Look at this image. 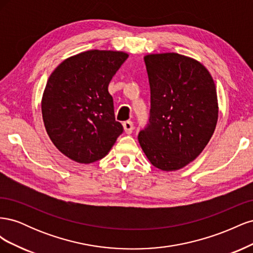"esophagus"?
Here are the masks:
<instances>
[{
	"label": "esophagus",
	"instance_id": "obj_1",
	"mask_svg": "<svg viewBox=\"0 0 253 253\" xmlns=\"http://www.w3.org/2000/svg\"><path fill=\"white\" fill-rule=\"evenodd\" d=\"M122 126H124V129H125V132H126V134H131V133L133 132V129H134L133 122L129 121V120L125 121L124 124H122Z\"/></svg>",
	"mask_w": 253,
	"mask_h": 253
}]
</instances>
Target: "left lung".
<instances>
[{
    "label": "left lung",
    "mask_w": 253,
    "mask_h": 253,
    "mask_svg": "<svg viewBox=\"0 0 253 253\" xmlns=\"http://www.w3.org/2000/svg\"><path fill=\"white\" fill-rule=\"evenodd\" d=\"M151 88L150 124L138 135L149 162L162 171L186 167L201 154L218 118L215 83L197 60L176 52L143 57Z\"/></svg>",
    "instance_id": "left-lung-1"
}]
</instances>
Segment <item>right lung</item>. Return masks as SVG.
<instances>
[{
  "mask_svg": "<svg viewBox=\"0 0 253 253\" xmlns=\"http://www.w3.org/2000/svg\"><path fill=\"white\" fill-rule=\"evenodd\" d=\"M127 57L119 50H86L50 74L41 101L44 126L55 147L74 162L105 157L124 131L108 87Z\"/></svg>",
  "mask_w": 253,
  "mask_h": 253,
  "instance_id": "1",
  "label": "right lung"
}]
</instances>
